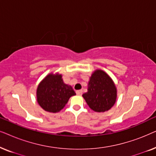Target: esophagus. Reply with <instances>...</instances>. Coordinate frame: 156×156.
Returning <instances> with one entry per match:
<instances>
[{
    "label": "esophagus",
    "instance_id": "obj_1",
    "mask_svg": "<svg viewBox=\"0 0 156 156\" xmlns=\"http://www.w3.org/2000/svg\"><path fill=\"white\" fill-rule=\"evenodd\" d=\"M76 94L79 96H81L82 94V90H76Z\"/></svg>",
    "mask_w": 156,
    "mask_h": 156
}]
</instances>
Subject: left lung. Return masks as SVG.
Masks as SVG:
<instances>
[{
	"label": "left lung",
	"instance_id": "1",
	"mask_svg": "<svg viewBox=\"0 0 156 156\" xmlns=\"http://www.w3.org/2000/svg\"><path fill=\"white\" fill-rule=\"evenodd\" d=\"M82 97L91 109L96 112H105L114 105L117 89L107 73L101 69H96L89 78L87 92Z\"/></svg>",
	"mask_w": 156,
	"mask_h": 156
}]
</instances>
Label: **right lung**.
Instances as JSON below:
<instances>
[{
  "mask_svg": "<svg viewBox=\"0 0 156 156\" xmlns=\"http://www.w3.org/2000/svg\"><path fill=\"white\" fill-rule=\"evenodd\" d=\"M74 95V89L63 82L62 75L59 73L48 74L38 84L36 91L38 104L50 113L60 112L69 98Z\"/></svg>",
  "mask_w": 156,
  "mask_h": 156,
  "instance_id": "1",
  "label": "right lung"
}]
</instances>
